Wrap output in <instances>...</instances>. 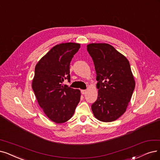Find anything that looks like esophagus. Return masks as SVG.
<instances>
[{
	"label": "esophagus",
	"instance_id": "34e87169",
	"mask_svg": "<svg viewBox=\"0 0 160 160\" xmlns=\"http://www.w3.org/2000/svg\"><path fill=\"white\" fill-rule=\"evenodd\" d=\"M81 93L82 94H85L87 93V91L86 90H81Z\"/></svg>",
	"mask_w": 160,
	"mask_h": 160
}]
</instances>
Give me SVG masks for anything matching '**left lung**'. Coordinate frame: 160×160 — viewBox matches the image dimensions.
Returning a JSON list of instances; mask_svg holds the SVG:
<instances>
[{"instance_id": "obj_1", "label": "left lung", "mask_w": 160, "mask_h": 160, "mask_svg": "<svg viewBox=\"0 0 160 160\" xmlns=\"http://www.w3.org/2000/svg\"><path fill=\"white\" fill-rule=\"evenodd\" d=\"M97 73L98 98L91 106L94 117L112 122L125 112L135 87L129 60L107 43L87 46Z\"/></svg>"}]
</instances>
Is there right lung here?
Wrapping results in <instances>:
<instances>
[{"label": "right lung", "instance_id": "add662e5", "mask_svg": "<svg viewBox=\"0 0 160 160\" xmlns=\"http://www.w3.org/2000/svg\"><path fill=\"white\" fill-rule=\"evenodd\" d=\"M80 44L61 43L54 46L37 62L32 88L46 116L56 123H65L74 114L81 92L66 85L70 80L69 65Z\"/></svg>", "mask_w": 160, "mask_h": 160}]
</instances>
